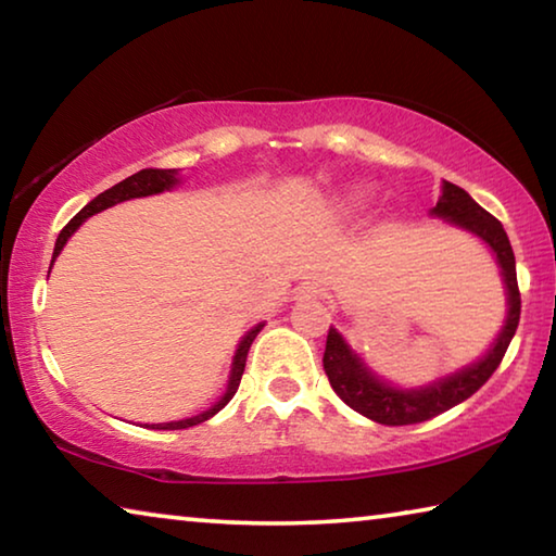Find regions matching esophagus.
Here are the masks:
<instances>
[{
	"label": "esophagus",
	"mask_w": 556,
	"mask_h": 556,
	"mask_svg": "<svg viewBox=\"0 0 556 556\" xmlns=\"http://www.w3.org/2000/svg\"><path fill=\"white\" fill-rule=\"evenodd\" d=\"M321 294H324V291H321V287L316 285V281H304V285L296 289L299 299H318Z\"/></svg>",
	"instance_id": "obj_1"
}]
</instances>
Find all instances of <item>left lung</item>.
I'll list each match as a JSON object with an SVG mask.
<instances>
[{
    "label": "left lung",
    "mask_w": 556,
    "mask_h": 556,
    "mask_svg": "<svg viewBox=\"0 0 556 556\" xmlns=\"http://www.w3.org/2000/svg\"><path fill=\"white\" fill-rule=\"evenodd\" d=\"M431 213L460 225V228L470 230L491 244V250L497 257V265L503 269V279L507 287V306L510 308H507V321L501 336H497V341L493 343L491 351L485 353V357L470 365V368L451 375V378L429 384L425 390H394L388 382L378 380L368 368H365L361 357L348 348L341 333H338L336 328H328L324 370L328 375V382H331L333 392L348 404V407L384 427L419 425V421L434 419L439 414H444L451 407H456V404L468 400L470 394H476L488 380H491L497 365L503 363L507 345H510L517 331V324H520L522 301L520 289H517L515 255L501 220L483 211L464 188L448 181H444L441 199Z\"/></svg>",
    "instance_id": "left-lung-1"
}]
</instances>
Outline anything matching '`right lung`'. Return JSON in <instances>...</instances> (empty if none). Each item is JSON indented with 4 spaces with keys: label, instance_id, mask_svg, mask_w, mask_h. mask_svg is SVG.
I'll return each mask as SVG.
<instances>
[{
    "label": "right lung",
    "instance_id": "right-lung-1",
    "mask_svg": "<svg viewBox=\"0 0 556 556\" xmlns=\"http://www.w3.org/2000/svg\"><path fill=\"white\" fill-rule=\"evenodd\" d=\"M178 181L176 178V172L174 168H142V172L131 174L129 178H125V181L115 184L112 188H108V191H102L100 195H96L86 208H83L78 215H73L71 223L65 225V228L61 230L59 240H55V250H53V260L59 257V252L63 250V244L68 242L71 235L80 228V223L90 218V215H96L100 211L110 208V205L115 203H122V201H129V199H139V195H152V193H162L166 191V188H172L174 184ZM260 324L252 328V331L242 338L240 345H238V353H235V363H232V372H230V382H228V392L223 394L218 404H213V407L208 412L199 414V417H191V419H181V421H168V425H152V429H188V427H195L201 425V421L211 419L213 414H218L225 404H228L232 400V394L238 392L240 388V380H242V372H244V363H248V351L252 341H255L257 333L262 331Z\"/></svg>",
    "mask_w": 556,
    "mask_h": 556
}]
</instances>
